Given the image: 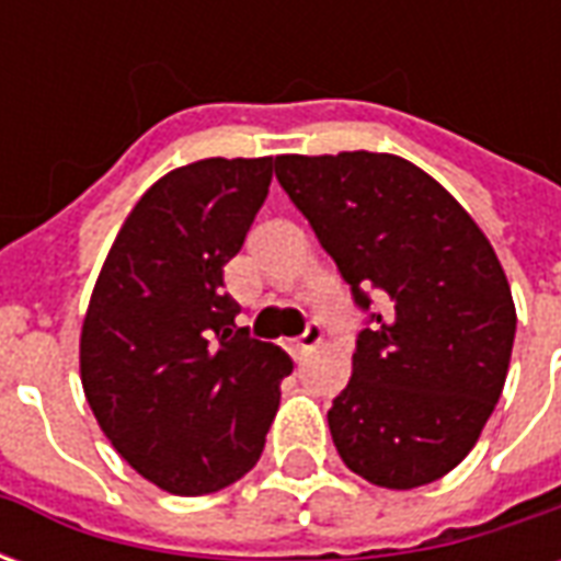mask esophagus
<instances>
[{"instance_id":"34e87169","label":"esophagus","mask_w":561,"mask_h":561,"mask_svg":"<svg viewBox=\"0 0 561 561\" xmlns=\"http://www.w3.org/2000/svg\"><path fill=\"white\" fill-rule=\"evenodd\" d=\"M321 340H324V336H321V328H318V324H309L300 340L288 342V352H291L294 360H304L306 354L321 345Z\"/></svg>"}]
</instances>
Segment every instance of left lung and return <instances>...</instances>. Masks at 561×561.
Segmentation results:
<instances>
[{
    "label": "left lung",
    "mask_w": 561,
    "mask_h": 561,
    "mask_svg": "<svg viewBox=\"0 0 561 561\" xmlns=\"http://www.w3.org/2000/svg\"><path fill=\"white\" fill-rule=\"evenodd\" d=\"M354 304L369 309L352 381L328 412L342 462L414 490L469 457L505 388L517 309L486 233L457 197L390 152L276 156Z\"/></svg>",
    "instance_id": "8db88e82"
}]
</instances>
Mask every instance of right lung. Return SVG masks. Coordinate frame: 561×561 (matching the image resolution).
Instances as JSON below:
<instances>
[{
  "label": "right lung",
  "instance_id": "right-lung-1",
  "mask_svg": "<svg viewBox=\"0 0 561 561\" xmlns=\"http://www.w3.org/2000/svg\"><path fill=\"white\" fill-rule=\"evenodd\" d=\"M276 161L201 159L164 173L116 233L80 328L95 421L140 478L216 493L264 450L294 366L233 318L221 267L245 240Z\"/></svg>",
  "mask_w": 561,
  "mask_h": 561
}]
</instances>
